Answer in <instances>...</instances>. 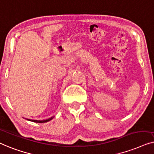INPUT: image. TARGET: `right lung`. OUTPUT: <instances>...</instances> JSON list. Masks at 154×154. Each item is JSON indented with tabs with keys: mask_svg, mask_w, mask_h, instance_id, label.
Segmentation results:
<instances>
[{
	"mask_svg": "<svg viewBox=\"0 0 154 154\" xmlns=\"http://www.w3.org/2000/svg\"><path fill=\"white\" fill-rule=\"evenodd\" d=\"M54 117V116H52V117L49 118L47 119H45V120H33V119H27L28 121H33V122H35V123H46V122H48L49 121H51Z\"/></svg>",
	"mask_w": 154,
	"mask_h": 154,
	"instance_id": "1",
	"label": "right lung"
}]
</instances>
